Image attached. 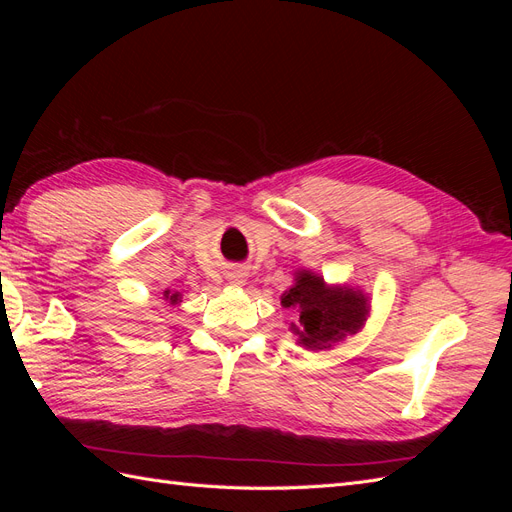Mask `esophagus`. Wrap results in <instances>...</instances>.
Segmentation results:
<instances>
[{"instance_id":"obj_1","label":"esophagus","mask_w":512,"mask_h":512,"mask_svg":"<svg viewBox=\"0 0 512 512\" xmlns=\"http://www.w3.org/2000/svg\"><path fill=\"white\" fill-rule=\"evenodd\" d=\"M228 282H230L232 286H243V284H245V273H243L241 269L230 271V273H228Z\"/></svg>"}]
</instances>
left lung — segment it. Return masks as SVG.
Masks as SVG:
<instances>
[{"mask_svg": "<svg viewBox=\"0 0 512 512\" xmlns=\"http://www.w3.org/2000/svg\"><path fill=\"white\" fill-rule=\"evenodd\" d=\"M284 307L299 312V324L292 331L299 335V344L312 350L329 348L346 335L363 327L367 318V299L352 288H327L322 277L312 273H299L294 284L282 297Z\"/></svg>", "mask_w": 512, "mask_h": 512, "instance_id": "obj_1", "label": "left lung"}]
</instances>
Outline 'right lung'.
Here are the masks:
<instances>
[{"mask_svg":"<svg viewBox=\"0 0 512 512\" xmlns=\"http://www.w3.org/2000/svg\"><path fill=\"white\" fill-rule=\"evenodd\" d=\"M168 290H166V299H168ZM177 299H179V294H173V297H170V303H177Z\"/></svg>","mask_w":512,"mask_h":512,"instance_id":"1","label":"right lung"}]
</instances>
